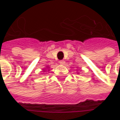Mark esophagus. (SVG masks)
Listing matches in <instances>:
<instances>
[{"label": "esophagus", "instance_id": "obj_1", "mask_svg": "<svg viewBox=\"0 0 120 120\" xmlns=\"http://www.w3.org/2000/svg\"><path fill=\"white\" fill-rule=\"evenodd\" d=\"M60 62V64H61V65H64V64L65 63V60H60V62Z\"/></svg>", "mask_w": 120, "mask_h": 120}]
</instances>
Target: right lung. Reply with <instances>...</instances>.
<instances>
[{
    "mask_svg": "<svg viewBox=\"0 0 120 120\" xmlns=\"http://www.w3.org/2000/svg\"><path fill=\"white\" fill-rule=\"evenodd\" d=\"M45 71V70H44V71Z\"/></svg>",
    "mask_w": 120,
    "mask_h": 120,
    "instance_id": "obj_1",
    "label": "right lung"
}]
</instances>
